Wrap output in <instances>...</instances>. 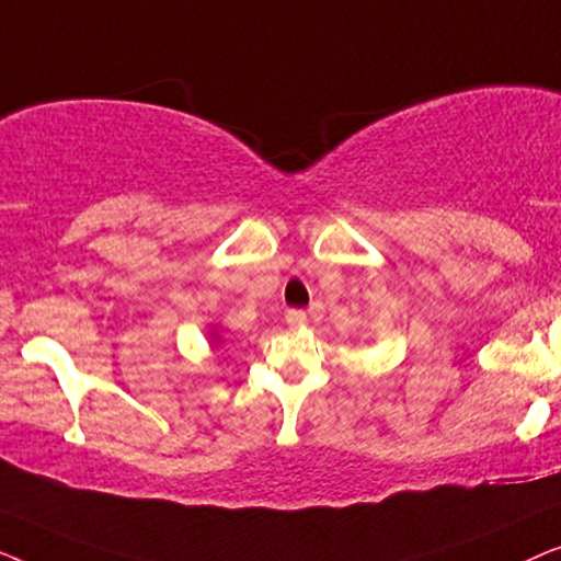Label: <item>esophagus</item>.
<instances>
[{"label":"esophagus","mask_w":561,"mask_h":561,"mask_svg":"<svg viewBox=\"0 0 561 561\" xmlns=\"http://www.w3.org/2000/svg\"><path fill=\"white\" fill-rule=\"evenodd\" d=\"M306 311H298V309H290L288 313H286V324L290 327V329H304L306 327Z\"/></svg>","instance_id":"esophagus-1"}]
</instances>
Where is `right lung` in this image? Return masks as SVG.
Here are the masks:
<instances>
[{
  "label": "right lung",
  "instance_id": "add662e5",
  "mask_svg": "<svg viewBox=\"0 0 561 561\" xmlns=\"http://www.w3.org/2000/svg\"><path fill=\"white\" fill-rule=\"evenodd\" d=\"M211 342H214V344L219 342V334H217V329H214V332H211Z\"/></svg>",
  "mask_w": 561,
  "mask_h": 561
}]
</instances>
